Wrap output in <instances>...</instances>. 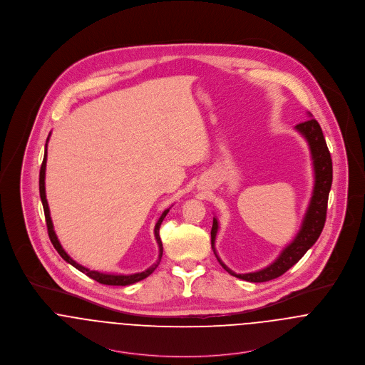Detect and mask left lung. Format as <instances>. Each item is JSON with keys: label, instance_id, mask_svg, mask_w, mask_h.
<instances>
[{"label": "left lung", "instance_id": "8db88e82", "mask_svg": "<svg viewBox=\"0 0 365 365\" xmlns=\"http://www.w3.org/2000/svg\"><path fill=\"white\" fill-rule=\"evenodd\" d=\"M309 118L311 119L302 123H298L295 129L307 139L311 149V155H312L313 171H314L312 198H311L309 207L307 209V213L304 216L298 235L281 252L277 260L271 262L268 267L255 272H247V274L233 272L216 255L215 239L219 229V223H217V219L213 217V225L210 230V242H212L213 253L217 261L220 262V265L229 274L240 279L250 281V282H265V281L278 278L304 257V255L316 243V240L319 239L323 230V226L326 222V212H327V200H329V192H330L331 180H333V165H331V157L327 149L322 128L317 123V120L313 119L312 113H309Z\"/></svg>", "mask_w": 365, "mask_h": 365}]
</instances>
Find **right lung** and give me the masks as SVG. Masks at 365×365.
Listing matches in <instances>:
<instances>
[{"instance_id":"add662e5","label":"right lung","mask_w":365,"mask_h":365,"mask_svg":"<svg viewBox=\"0 0 365 365\" xmlns=\"http://www.w3.org/2000/svg\"><path fill=\"white\" fill-rule=\"evenodd\" d=\"M51 136V135H49ZM48 142H49V138L46 140V148H45V156H43V161H42V165H41V173H39V192H41V200H42V205H43V210H45V217H46V226H48V233H49V237H51V242H52L54 249L57 250V253L61 256L63 260L67 261L68 264H71L73 267H76L78 271L84 272L86 275H88L90 278L96 279L97 282L100 284H104V285H130V284H135L138 281H142L145 279L146 277H149L155 269L157 268V265L160 264L161 260V256H163V245H161V239H160V235H158V230H160V225L161 222L164 220L165 215L168 213L170 208L165 209L160 219L157 220L156 226H155V236H156L157 245H158V259L156 262L149 267L146 271H142V272H136V274H129V275H118V274H105V272H100V271H93L78 262L73 260L66 252L64 249L61 247L56 233H54V229H53L52 217H51V210H49V205H48V200H46V191H45V175H46V160H48Z\"/></svg>"}]
</instances>
